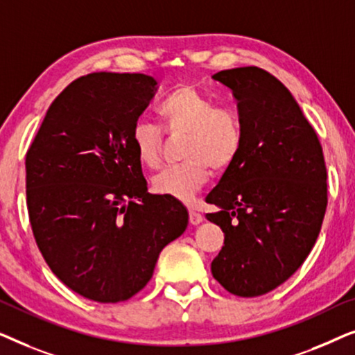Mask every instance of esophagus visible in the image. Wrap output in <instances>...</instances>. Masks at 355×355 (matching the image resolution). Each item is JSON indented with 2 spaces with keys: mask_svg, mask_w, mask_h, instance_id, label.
Masks as SVG:
<instances>
[{
  "mask_svg": "<svg viewBox=\"0 0 355 355\" xmlns=\"http://www.w3.org/2000/svg\"><path fill=\"white\" fill-rule=\"evenodd\" d=\"M189 220H191V225L197 226V225H200V223L203 221V218H202L200 213H197V211H191V213H189Z\"/></svg>",
  "mask_w": 355,
  "mask_h": 355,
  "instance_id": "34e87169",
  "label": "esophagus"
}]
</instances>
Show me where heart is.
<instances>
[{
	"mask_svg": "<svg viewBox=\"0 0 355 355\" xmlns=\"http://www.w3.org/2000/svg\"><path fill=\"white\" fill-rule=\"evenodd\" d=\"M157 113L169 134H186L182 159L152 179L153 191L179 202H191L205 186L210 168L230 169L241 155L244 134L241 121L231 110L216 105L196 87L182 85L159 101ZM135 157L144 166L157 168L162 159V134L147 121H137L130 130Z\"/></svg>",
	"mask_w": 355,
	"mask_h": 355,
	"instance_id": "b5f03b06",
	"label": "heart"
}]
</instances>
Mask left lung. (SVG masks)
I'll return each instance as SVG.
<instances>
[{
	"mask_svg": "<svg viewBox=\"0 0 355 355\" xmlns=\"http://www.w3.org/2000/svg\"><path fill=\"white\" fill-rule=\"evenodd\" d=\"M211 79L234 95L244 134L241 155L207 203L225 232L211 275L231 294L257 297L289 279L315 245L327 211V168L317 134L291 95L255 66Z\"/></svg>",
	"mask_w": 355,
	"mask_h": 355,
	"instance_id": "left-lung-1",
	"label": "left lung"
}]
</instances>
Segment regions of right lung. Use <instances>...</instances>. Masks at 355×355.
I'll list each match as a JSON object with an SVG mask.
<instances>
[{"label":"right lung","mask_w":355,"mask_h":355,"mask_svg":"<svg viewBox=\"0 0 355 355\" xmlns=\"http://www.w3.org/2000/svg\"><path fill=\"white\" fill-rule=\"evenodd\" d=\"M158 82L94 72L56 96L26 157L37 245L67 288L101 304L128 300L189 225L179 200L147 192L130 130Z\"/></svg>","instance_id":"obj_1"}]
</instances>
